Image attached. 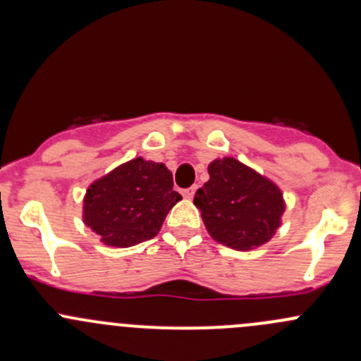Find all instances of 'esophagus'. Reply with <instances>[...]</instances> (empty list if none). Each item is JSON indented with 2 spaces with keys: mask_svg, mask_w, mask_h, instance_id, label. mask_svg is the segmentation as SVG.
I'll return each mask as SVG.
<instances>
[{
  "mask_svg": "<svg viewBox=\"0 0 361 361\" xmlns=\"http://www.w3.org/2000/svg\"><path fill=\"white\" fill-rule=\"evenodd\" d=\"M195 190H197V187H190V188H185V190H181V195H183L185 199H192L194 197Z\"/></svg>",
  "mask_w": 361,
  "mask_h": 361,
  "instance_id": "obj_1",
  "label": "esophagus"
}]
</instances>
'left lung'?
Instances as JSON below:
<instances>
[{
    "instance_id": "8db88e82",
    "label": "left lung",
    "mask_w": 361,
    "mask_h": 361,
    "mask_svg": "<svg viewBox=\"0 0 361 361\" xmlns=\"http://www.w3.org/2000/svg\"><path fill=\"white\" fill-rule=\"evenodd\" d=\"M207 173L209 180L195 192L194 204L211 238L234 250L267 243L281 225V190L232 157L213 160Z\"/></svg>"
}]
</instances>
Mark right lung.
<instances>
[{"mask_svg":"<svg viewBox=\"0 0 361 361\" xmlns=\"http://www.w3.org/2000/svg\"><path fill=\"white\" fill-rule=\"evenodd\" d=\"M180 199L164 164L137 157L87 188L83 221L104 245L127 248L155 238Z\"/></svg>","mask_w":361,"mask_h":361,"instance_id":"right-lung-1","label":"right lung"}]
</instances>
